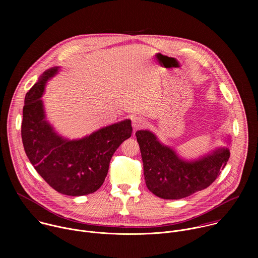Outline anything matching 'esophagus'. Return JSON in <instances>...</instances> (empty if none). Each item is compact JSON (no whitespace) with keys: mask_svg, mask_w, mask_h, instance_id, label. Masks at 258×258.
Returning <instances> with one entry per match:
<instances>
[{"mask_svg":"<svg viewBox=\"0 0 258 258\" xmlns=\"http://www.w3.org/2000/svg\"><path fill=\"white\" fill-rule=\"evenodd\" d=\"M146 123H147L146 119L142 116H135L133 118V127L135 130H139V128L144 127L146 125Z\"/></svg>","mask_w":258,"mask_h":258,"instance_id":"34e87169","label":"esophagus"}]
</instances>
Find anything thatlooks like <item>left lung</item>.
<instances>
[{"label": "left lung", "instance_id": "8db88e82", "mask_svg": "<svg viewBox=\"0 0 258 258\" xmlns=\"http://www.w3.org/2000/svg\"><path fill=\"white\" fill-rule=\"evenodd\" d=\"M136 137L141 150L146 186L162 199H181L206 189L220 174L230 158V136L226 138V147H217L193 160L180 157L148 130L138 131Z\"/></svg>", "mask_w": 258, "mask_h": 258}]
</instances>
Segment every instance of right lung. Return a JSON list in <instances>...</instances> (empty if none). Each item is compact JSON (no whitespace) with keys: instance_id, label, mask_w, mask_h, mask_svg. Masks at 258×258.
<instances>
[{"instance_id":"add662e5","label":"right lung","mask_w":258,"mask_h":258,"mask_svg":"<svg viewBox=\"0 0 258 258\" xmlns=\"http://www.w3.org/2000/svg\"><path fill=\"white\" fill-rule=\"evenodd\" d=\"M58 66L46 70L26 93L21 137L25 153L38 173L57 192L83 196L96 192L105 180L112 155L132 136L130 119L102 127L82 139L58 135L46 118L43 100L48 81Z\"/></svg>"}]
</instances>
